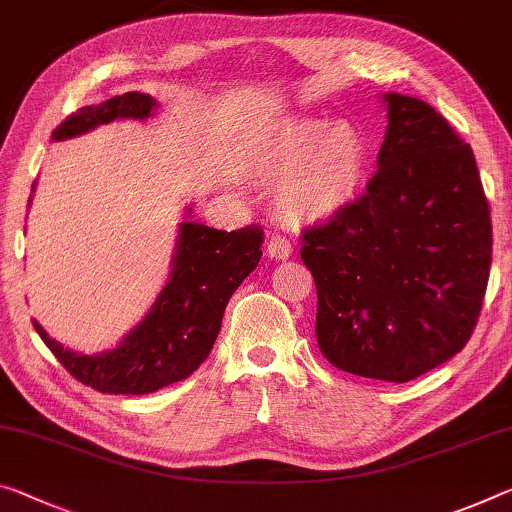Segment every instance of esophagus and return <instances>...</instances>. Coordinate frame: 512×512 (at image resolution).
<instances>
[{
	"mask_svg": "<svg viewBox=\"0 0 512 512\" xmlns=\"http://www.w3.org/2000/svg\"><path fill=\"white\" fill-rule=\"evenodd\" d=\"M266 253L275 259H287L291 255V241L285 234H273L269 239V246H266Z\"/></svg>",
	"mask_w": 512,
	"mask_h": 512,
	"instance_id": "esophagus-1",
	"label": "esophagus"
}]
</instances>
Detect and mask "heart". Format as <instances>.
<instances>
[{
  "label": "heart",
  "mask_w": 512,
  "mask_h": 512,
  "mask_svg": "<svg viewBox=\"0 0 512 512\" xmlns=\"http://www.w3.org/2000/svg\"><path fill=\"white\" fill-rule=\"evenodd\" d=\"M369 143L351 123L303 118L278 129L266 166L282 177L278 200L289 216L328 218L360 191Z\"/></svg>",
  "instance_id": "obj_1"
}]
</instances>
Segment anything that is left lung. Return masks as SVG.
Instances as JSON below:
<instances>
[{"mask_svg":"<svg viewBox=\"0 0 512 512\" xmlns=\"http://www.w3.org/2000/svg\"><path fill=\"white\" fill-rule=\"evenodd\" d=\"M367 191L303 230L316 342L337 369L408 383L472 337L492 264V221L474 152L442 113L389 93Z\"/></svg>","mask_w":512,"mask_h":512,"instance_id":"1","label":"left lung"}]
</instances>
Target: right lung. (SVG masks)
<instances>
[{"label": "right lung", "mask_w": 512, "mask_h": 512, "mask_svg": "<svg viewBox=\"0 0 512 512\" xmlns=\"http://www.w3.org/2000/svg\"><path fill=\"white\" fill-rule=\"evenodd\" d=\"M157 102L145 93H125L81 107L54 129L63 141L118 118H148ZM191 214V209H189ZM264 230L246 225L225 232L202 223H180L173 271L152 310L113 351L81 355L68 351L34 321L45 346L72 378L102 394H150L189 378L212 351L227 300L262 257Z\"/></svg>", "instance_id": "1"}]
</instances>
